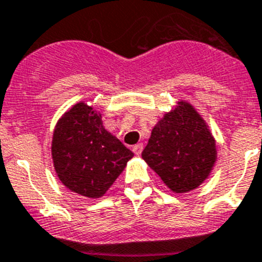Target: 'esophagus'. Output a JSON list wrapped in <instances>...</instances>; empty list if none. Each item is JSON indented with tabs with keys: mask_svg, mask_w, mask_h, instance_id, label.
<instances>
[{
	"mask_svg": "<svg viewBox=\"0 0 262 262\" xmlns=\"http://www.w3.org/2000/svg\"><path fill=\"white\" fill-rule=\"evenodd\" d=\"M143 148H144L143 144H136V145L133 146V150L136 156H140L141 151H143Z\"/></svg>",
	"mask_w": 262,
	"mask_h": 262,
	"instance_id": "esophagus-1",
	"label": "esophagus"
}]
</instances>
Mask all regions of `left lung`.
<instances>
[{
  "label": "left lung",
  "mask_w": 262,
  "mask_h": 262,
  "mask_svg": "<svg viewBox=\"0 0 262 262\" xmlns=\"http://www.w3.org/2000/svg\"><path fill=\"white\" fill-rule=\"evenodd\" d=\"M141 157L171 190L186 193L210 175L216 161L215 140L193 106L180 101L154 126Z\"/></svg>",
  "instance_id": "8db88e82"
}]
</instances>
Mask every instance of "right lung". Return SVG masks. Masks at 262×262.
Instances as JSON below:
<instances>
[{
  "label": "right lung",
  "instance_id": "obj_1",
  "mask_svg": "<svg viewBox=\"0 0 262 262\" xmlns=\"http://www.w3.org/2000/svg\"><path fill=\"white\" fill-rule=\"evenodd\" d=\"M51 153L61 183L89 198L104 195L134 157L104 128L100 114L84 103L76 104L59 119Z\"/></svg>",
  "mask_w": 262,
  "mask_h": 262
}]
</instances>
